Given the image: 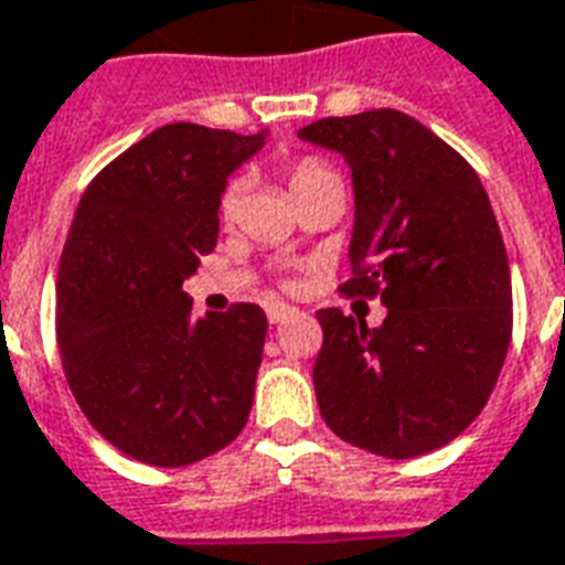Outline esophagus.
Here are the masks:
<instances>
[{
    "label": "esophagus",
    "mask_w": 565,
    "mask_h": 565,
    "mask_svg": "<svg viewBox=\"0 0 565 565\" xmlns=\"http://www.w3.org/2000/svg\"><path fill=\"white\" fill-rule=\"evenodd\" d=\"M296 315H299V311H296L294 305H284V302L266 305V317H269V323H284V320H290V317Z\"/></svg>",
    "instance_id": "34e87169"
}]
</instances>
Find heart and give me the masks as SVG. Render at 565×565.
Instances as JSON below:
<instances>
[{"mask_svg":"<svg viewBox=\"0 0 565 565\" xmlns=\"http://www.w3.org/2000/svg\"><path fill=\"white\" fill-rule=\"evenodd\" d=\"M326 179H338L332 170L326 164H320L317 158H302L299 164L290 167V173H287V182H290V191L296 194H302L305 188L317 185V182H326ZM239 182H233V185L224 191V198H221V215L224 218H233V212H236V203H239Z\"/></svg>","mask_w":565,"mask_h":565,"instance_id":"obj_1","label":"heart"}]
</instances>
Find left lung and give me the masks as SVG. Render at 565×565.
<instances>
[{
	"label": "left lung",
	"instance_id": "1",
	"mask_svg": "<svg viewBox=\"0 0 565 565\" xmlns=\"http://www.w3.org/2000/svg\"><path fill=\"white\" fill-rule=\"evenodd\" d=\"M353 179L347 296L386 320L323 308L315 392L326 425L365 452H434L482 413L512 338V275L494 209L452 146L398 110L329 116L299 131Z\"/></svg>",
	"mask_w": 565,
	"mask_h": 565
}]
</instances>
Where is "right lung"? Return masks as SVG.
<instances>
[{
	"instance_id": "right-lung-1",
	"label": "right lung",
	"mask_w": 565,
	"mask_h": 565,
	"mask_svg": "<svg viewBox=\"0 0 565 565\" xmlns=\"http://www.w3.org/2000/svg\"><path fill=\"white\" fill-rule=\"evenodd\" d=\"M269 131L173 122L92 179L56 281V338L74 398L119 452L185 467L239 437L266 315L239 302L191 315L182 284L218 242L227 179Z\"/></svg>"
}]
</instances>
